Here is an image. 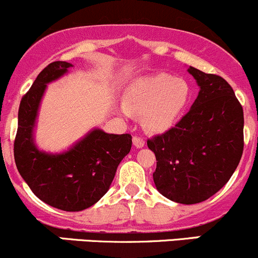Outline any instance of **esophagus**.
Here are the masks:
<instances>
[{"mask_svg":"<svg viewBox=\"0 0 258 258\" xmlns=\"http://www.w3.org/2000/svg\"><path fill=\"white\" fill-rule=\"evenodd\" d=\"M132 142H134V146L135 147L137 148H142L145 147V140L138 136H134V138H132Z\"/></svg>","mask_w":258,"mask_h":258,"instance_id":"obj_1","label":"esophagus"}]
</instances>
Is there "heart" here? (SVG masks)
<instances>
[{"instance_id": "1", "label": "heart", "mask_w": 258, "mask_h": 258, "mask_svg": "<svg viewBox=\"0 0 258 258\" xmlns=\"http://www.w3.org/2000/svg\"><path fill=\"white\" fill-rule=\"evenodd\" d=\"M193 97L186 80L161 72L138 78L124 91L120 111L123 116L142 112L148 131L163 134L175 126Z\"/></svg>"}]
</instances>
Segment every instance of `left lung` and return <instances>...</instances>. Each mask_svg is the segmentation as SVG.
Returning a JSON list of instances; mask_svg holds the SVG:
<instances>
[{
  "instance_id": "1",
  "label": "left lung",
  "mask_w": 258,
  "mask_h": 258,
  "mask_svg": "<svg viewBox=\"0 0 258 258\" xmlns=\"http://www.w3.org/2000/svg\"><path fill=\"white\" fill-rule=\"evenodd\" d=\"M200 88L189 112L147 141L157 159V190L180 204L213 197L229 181L243 151V110L226 80L188 68Z\"/></svg>"
}]
</instances>
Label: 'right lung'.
<instances>
[{
    "label": "right lung",
    "instance_id": "obj_1",
    "mask_svg": "<svg viewBox=\"0 0 258 258\" xmlns=\"http://www.w3.org/2000/svg\"><path fill=\"white\" fill-rule=\"evenodd\" d=\"M72 67L67 61L50 63L22 97L15 162L21 177L42 202L64 211H81L107 193L118 164L131 151L132 137L93 128L60 153L37 147L34 128L47 84L58 80Z\"/></svg>",
    "mask_w": 258,
    "mask_h": 258
}]
</instances>
